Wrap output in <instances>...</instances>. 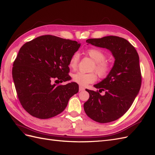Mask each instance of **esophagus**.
<instances>
[{
  "label": "esophagus",
  "mask_w": 155,
  "mask_h": 155,
  "mask_svg": "<svg viewBox=\"0 0 155 155\" xmlns=\"http://www.w3.org/2000/svg\"><path fill=\"white\" fill-rule=\"evenodd\" d=\"M85 90V88H84L83 87H82V86H79V91H84Z\"/></svg>",
  "instance_id": "1"
}]
</instances>
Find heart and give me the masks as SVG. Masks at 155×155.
<instances>
[{"label":"heart","instance_id":"heart-1","mask_svg":"<svg viewBox=\"0 0 155 155\" xmlns=\"http://www.w3.org/2000/svg\"><path fill=\"white\" fill-rule=\"evenodd\" d=\"M87 54L95 62L92 70L95 71L100 78H105L110 71V65L105 60L106 55L101 50L98 48H91L87 51ZM79 59L78 52L74 53L70 58L69 66L72 68H76ZM72 80L79 85L86 86L89 83H94L96 80V75L94 73H83L78 72L72 75Z\"/></svg>","mask_w":155,"mask_h":155}]
</instances>
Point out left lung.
I'll return each mask as SVG.
<instances>
[{"mask_svg": "<svg viewBox=\"0 0 155 155\" xmlns=\"http://www.w3.org/2000/svg\"><path fill=\"white\" fill-rule=\"evenodd\" d=\"M97 47L109 50L115 59L107 76L94 85L99 91H105L104 96L98 91L87 89L88 100L84 110L92 120L101 124L115 121L129 110L138 94L142 83L139 56L128 41L117 36H106L86 41Z\"/></svg>", "mask_w": 155, "mask_h": 155, "instance_id": "1", "label": "left lung"}]
</instances>
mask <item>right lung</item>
<instances>
[{"instance_id":"add662e5","label":"right lung","mask_w":155,"mask_h":155,"mask_svg":"<svg viewBox=\"0 0 155 155\" xmlns=\"http://www.w3.org/2000/svg\"><path fill=\"white\" fill-rule=\"evenodd\" d=\"M80 46L77 41L46 35L27 42L20 48L13 62L12 76L18 100L30 115L40 119L57 116L78 92L76 83H55L71 79L68 74L70 59Z\"/></svg>"}]
</instances>
